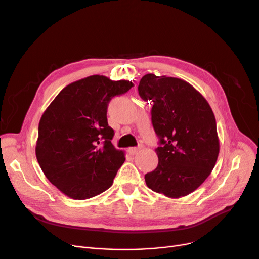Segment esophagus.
Listing matches in <instances>:
<instances>
[{"instance_id": "obj_1", "label": "esophagus", "mask_w": 259, "mask_h": 259, "mask_svg": "<svg viewBox=\"0 0 259 259\" xmlns=\"http://www.w3.org/2000/svg\"><path fill=\"white\" fill-rule=\"evenodd\" d=\"M139 150H140V148H138V147H131V148L128 149V152H129L131 155H134Z\"/></svg>"}]
</instances>
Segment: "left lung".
<instances>
[{
	"label": "left lung",
	"mask_w": 259,
	"mask_h": 259,
	"mask_svg": "<svg viewBox=\"0 0 259 259\" xmlns=\"http://www.w3.org/2000/svg\"><path fill=\"white\" fill-rule=\"evenodd\" d=\"M139 93L152 104L159 137L158 165L145 175L148 188L170 198L187 196L211 174L220 153L212 108L188 81L153 73L144 75Z\"/></svg>",
	"instance_id": "left-lung-1"
}]
</instances>
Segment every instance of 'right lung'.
I'll list each match as a JSON object with an SVG mask.
<instances>
[{
    "label": "right lung",
    "mask_w": 259,
    "mask_h": 259,
    "mask_svg": "<svg viewBox=\"0 0 259 259\" xmlns=\"http://www.w3.org/2000/svg\"><path fill=\"white\" fill-rule=\"evenodd\" d=\"M133 83L90 75L67 85L44 111L35 155L48 181L72 199L97 196L113 184L125 152L112 145L108 126L110 100Z\"/></svg>",
    "instance_id": "right-lung-1"
}]
</instances>
